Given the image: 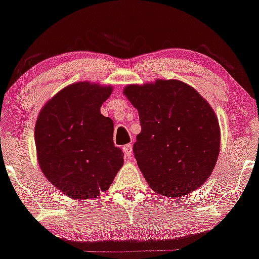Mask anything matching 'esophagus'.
Masks as SVG:
<instances>
[{
  "mask_svg": "<svg viewBox=\"0 0 259 259\" xmlns=\"http://www.w3.org/2000/svg\"><path fill=\"white\" fill-rule=\"evenodd\" d=\"M123 152H124V157H125V159H130L132 158V154H133V146L130 144L125 145V146L123 147Z\"/></svg>",
  "mask_w": 259,
  "mask_h": 259,
  "instance_id": "34e87169",
  "label": "esophagus"
}]
</instances>
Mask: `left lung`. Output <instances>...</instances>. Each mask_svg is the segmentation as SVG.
Returning <instances> with one entry per match:
<instances>
[{
  "label": "left lung",
  "mask_w": 259,
  "mask_h": 259,
  "mask_svg": "<svg viewBox=\"0 0 259 259\" xmlns=\"http://www.w3.org/2000/svg\"><path fill=\"white\" fill-rule=\"evenodd\" d=\"M123 94L139 112L134 153L151 189L181 197L203 185L221 151V126L206 99L177 79L130 84Z\"/></svg>",
  "instance_id": "1"
}]
</instances>
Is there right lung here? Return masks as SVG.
Masks as SVG:
<instances>
[{"label": "right lung", "mask_w": 259, "mask_h": 259, "mask_svg": "<svg viewBox=\"0 0 259 259\" xmlns=\"http://www.w3.org/2000/svg\"><path fill=\"white\" fill-rule=\"evenodd\" d=\"M112 85L78 81L45 103L35 124L38 167L62 194L91 200L109 189L124 163L113 120L101 114Z\"/></svg>", "instance_id": "obj_1"}]
</instances>
